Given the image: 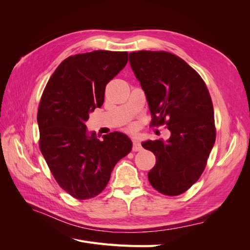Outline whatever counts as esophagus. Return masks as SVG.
Returning a JSON list of instances; mask_svg holds the SVG:
<instances>
[{
    "instance_id": "esophagus-1",
    "label": "esophagus",
    "mask_w": 250,
    "mask_h": 250,
    "mask_svg": "<svg viewBox=\"0 0 250 250\" xmlns=\"http://www.w3.org/2000/svg\"><path fill=\"white\" fill-rule=\"evenodd\" d=\"M143 149L141 143L138 142V141H133V147H132V150L133 151H141Z\"/></svg>"
}]
</instances>
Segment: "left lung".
Masks as SVG:
<instances>
[{"label": "left lung", "mask_w": 250, "mask_h": 250, "mask_svg": "<svg viewBox=\"0 0 250 250\" xmlns=\"http://www.w3.org/2000/svg\"><path fill=\"white\" fill-rule=\"evenodd\" d=\"M135 77L145 92L151 126L166 124L170 139L146 141L156 164L148 179L156 191L177 196L188 190L206 169L216 140L214 107L200 75L184 59L166 51L129 54Z\"/></svg>", "instance_id": "8db88e82"}]
</instances>
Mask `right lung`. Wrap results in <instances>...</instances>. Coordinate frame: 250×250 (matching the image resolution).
<instances>
[{
    "label": "right lung",
    "instance_id": "obj_1",
    "mask_svg": "<svg viewBox=\"0 0 250 250\" xmlns=\"http://www.w3.org/2000/svg\"><path fill=\"white\" fill-rule=\"evenodd\" d=\"M128 62L127 52L98 50L67 57L43 89L37 111L40 149L60 188L85 200L107 186L116 164L131 151L126 134L87 133L89 112L101 107L105 87Z\"/></svg>",
    "mask_w": 250,
    "mask_h": 250
}]
</instances>
